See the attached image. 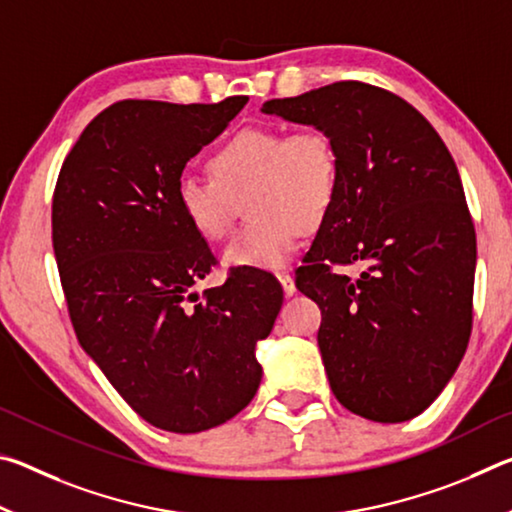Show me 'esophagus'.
<instances>
[{
    "label": "esophagus",
    "mask_w": 512,
    "mask_h": 512,
    "mask_svg": "<svg viewBox=\"0 0 512 512\" xmlns=\"http://www.w3.org/2000/svg\"><path fill=\"white\" fill-rule=\"evenodd\" d=\"M277 280H280V284H282V289H284V296L287 298H291V296H296V282H293V277L291 275H277Z\"/></svg>",
    "instance_id": "esophagus-1"
}]
</instances>
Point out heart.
Wrapping results in <instances>:
<instances>
[{
	"label": "heart",
	"mask_w": 512,
	"mask_h": 512,
	"mask_svg": "<svg viewBox=\"0 0 512 512\" xmlns=\"http://www.w3.org/2000/svg\"><path fill=\"white\" fill-rule=\"evenodd\" d=\"M212 178H178L176 205L196 235H228L237 203L255 219L223 248L225 268L280 271L296 255L305 228L332 210L341 167L329 137L316 128H246L210 158Z\"/></svg>",
	"instance_id": "b5f03b06"
}]
</instances>
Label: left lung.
<instances>
[{
    "label": "left lung",
    "instance_id": "1",
    "mask_svg": "<svg viewBox=\"0 0 512 512\" xmlns=\"http://www.w3.org/2000/svg\"><path fill=\"white\" fill-rule=\"evenodd\" d=\"M264 115L325 133L341 178L296 287L323 311L318 348L345 409L404 422L443 393L472 329L476 237L456 162L418 110L341 81ZM367 264L357 281L332 263Z\"/></svg>",
    "mask_w": 512,
    "mask_h": 512
}]
</instances>
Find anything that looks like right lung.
<instances>
[{"label":"right lung","instance_id":"add662e5","mask_svg":"<svg viewBox=\"0 0 512 512\" xmlns=\"http://www.w3.org/2000/svg\"><path fill=\"white\" fill-rule=\"evenodd\" d=\"M246 103H112L56 183L51 230L76 339L164 431L198 433L246 409L262 381L255 348L282 307L280 282L264 271H232L201 300L194 284L214 255L176 205L187 162Z\"/></svg>","mask_w":512,"mask_h":512}]
</instances>
